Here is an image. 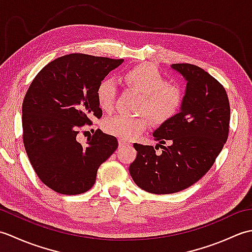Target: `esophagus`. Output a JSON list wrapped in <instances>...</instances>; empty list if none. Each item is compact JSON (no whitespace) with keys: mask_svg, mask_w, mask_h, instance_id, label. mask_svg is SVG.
I'll list each match as a JSON object with an SVG mask.
<instances>
[{"mask_svg":"<svg viewBox=\"0 0 252 252\" xmlns=\"http://www.w3.org/2000/svg\"><path fill=\"white\" fill-rule=\"evenodd\" d=\"M126 145H130V144L126 141L122 140V138H119V146H126Z\"/></svg>","mask_w":252,"mask_h":252,"instance_id":"1","label":"esophagus"}]
</instances>
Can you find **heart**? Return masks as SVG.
I'll use <instances>...</instances> for the list:
<instances>
[{"mask_svg":"<svg viewBox=\"0 0 252 252\" xmlns=\"http://www.w3.org/2000/svg\"><path fill=\"white\" fill-rule=\"evenodd\" d=\"M123 82L143 94L140 112H147L156 123H162L174 117L183 103V92L169 84L158 69L151 63H142L129 69L122 77ZM117 97V85L114 80H101L96 89V98L104 111H110ZM148 126V117H126L118 115L107 119L104 129L108 134L122 140H133L140 136Z\"/></svg>","mask_w":252,"mask_h":252,"instance_id":"obj_1","label":"heart"}]
</instances>
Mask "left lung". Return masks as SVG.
Returning a JSON list of instances; mask_svg holds the SVG:
<instances>
[{
	"mask_svg": "<svg viewBox=\"0 0 252 252\" xmlns=\"http://www.w3.org/2000/svg\"><path fill=\"white\" fill-rule=\"evenodd\" d=\"M185 79L180 111L164 121L153 135L162 154L153 146L134 144L137 155L130 174L140 189L158 195L173 194L195 184L215 163L228 136V97L223 85L200 67L172 63Z\"/></svg>",
	"mask_w": 252,
	"mask_h": 252,
	"instance_id": "obj_1",
	"label": "left lung"
}]
</instances>
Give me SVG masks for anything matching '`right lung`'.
<instances>
[{
	"label": "right lung",
	"instance_id": "right-lung-1",
	"mask_svg": "<svg viewBox=\"0 0 252 252\" xmlns=\"http://www.w3.org/2000/svg\"><path fill=\"white\" fill-rule=\"evenodd\" d=\"M123 60L85 54L56 58L31 82L23 103L24 145L36 175L51 189L78 195L92 189L99 165L118 147L96 130L85 145L78 129L103 115L96 89Z\"/></svg>",
	"mask_w": 252,
	"mask_h": 252
}]
</instances>
